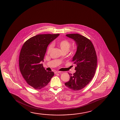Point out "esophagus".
<instances>
[{
	"label": "esophagus",
	"mask_w": 120,
	"mask_h": 120,
	"mask_svg": "<svg viewBox=\"0 0 120 120\" xmlns=\"http://www.w3.org/2000/svg\"><path fill=\"white\" fill-rule=\"evenodd\" d=\"M62 72H61V71H55L54 72V73L55 74H58V73H62Z\"/></svg>",
	"instance_id": "obj_1"
}]
</instances>
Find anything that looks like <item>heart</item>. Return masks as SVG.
Returning a JSON list of instances; mask_svg holds the SVG:
<instances>
[{
	"instance_id": "obj_1",
	"label": "heart",
	"mask_w": 120,
	"mask_h": 120,
	"mask_svg": "<svg viewBox=\"0 0 120 120\" xmlns=\"http://www.w3.org/2000/svg\"><path fill=\"white\" fill-rule=\"evenodd\" d=\"M58 44L62 52L66 51V52H68L69 51L70 47H71V44L67 40L61 41L58 43ZM53 44H50L49 46H48V49L47 50V52L48 53H50V52L53 48Z\"/></svg>"
}]
</instances>
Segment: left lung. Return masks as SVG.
<instances>
[{"instance_id": "1", "label": "left lung", "mask_w": 120, "mask_h": 120, "mask_svg": "<svg viewBox=\"0 0 120 120\" xmlns=\"http://www.w3.org/2000/svg\"><path fill=\"white\" fill-rule=\"evenodd\" d=\"M66 35L75 41L77 49L72 61L76 65V72L68 73L70 79L65 85L72 90H80L90 83L95 74L97 62L96 51L92 43L85 37L78 34Z\"/></svg>"}]
</instances>
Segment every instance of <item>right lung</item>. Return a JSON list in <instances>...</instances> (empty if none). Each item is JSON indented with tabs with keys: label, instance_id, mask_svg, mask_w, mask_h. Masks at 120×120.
Listing matches in <instances>:
<instances>
[{
	"label": "right lung",
	"instance_id": "obj_1",
	"mask_svg": "<svg viewBox=\"0 0 120 120\" xmlns=\"http://www.w3.org/2000/svg\"><path fill=\"white\" fill-rule=\"evenodd\" d=\"M59 34H39L31 37L23 44L19 57L21 73L29 85L39 90L46 86L54 75L46 71L42 61L49 44Z\"/></svg>",
	"mask_w": 120,
	"mask_h": 120
}]
</instances>
